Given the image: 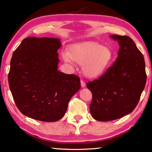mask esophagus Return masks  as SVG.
<instances>
[{"instance_id": "esophagus-1", "label": "esophagus", "mask_w": 152, "mask_h": 152, "mask_svg": "<svg viewBox=\"0 0 152 152\" xmlns=\"http://www.w3.org/2000/svg\"><path fill=\"white\" fill-rule=\"evenodd\" d=\"M80 83H81V86L82 87V88L85 87L86 84H85V82H84V81L83 80H80Z\"/></svg>"}]
</instances>
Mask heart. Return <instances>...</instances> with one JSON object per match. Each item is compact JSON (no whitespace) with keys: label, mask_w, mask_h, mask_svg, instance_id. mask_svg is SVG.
Masks as SVG:
<instances>
[{"label":"heart","mask_w":152,"mask_h":152,"mask_svg":"<svg viewBox=\"0 0 152 152\" xmlns=\"http://www.w3.org/2000/svg\"><path fill=\"white\" fill-rule=\"evenodd\" d=\"M65 61H73L83 65V71L87 76L94 78L101 75L109 67L113 59V53L108 47L95 42L76 44L71 48L70 52L63 53Z\"/></svg>","instance_id":"heart-1"}]
</instances>
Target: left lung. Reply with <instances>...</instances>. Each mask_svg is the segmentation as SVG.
Instances as JSON below:
<instances>
[{
  "label": "left lung",
  "instance_id": "8db88e82",
  "mask_svg": "<svg viewBox=\"0 0 152 152\" xmlns=\"http://www.w3.org/2000/svg\"><path fill=\"white\" fill-rule=\"evenodd\" d=\"M120 48L118 57L99 78L87 82L92 94L90 111L94 119L109 121L132 113L145 88V60L135 42L128 36L113 35Z\"/></svg>",
  "mask_w": 152,
  "mask_h": 152
}]
</instances>
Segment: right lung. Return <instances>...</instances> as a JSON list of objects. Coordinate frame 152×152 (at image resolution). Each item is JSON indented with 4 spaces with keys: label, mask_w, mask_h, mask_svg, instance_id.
I'll list each match as a JSON object with an SVG mask.
<instances>
[{
    "label": "right lung",
    "mask_w": 152,
    "mask_h": 152,
    "mask_svg": "<svg viewBox=\"0 0 152 152\" xmlns=\"http://www.w3.org/2000/svg\"><path fill=\"white\" fill-rule=\"evenodd\" d=\"M57 38H25L12 53L8 75L18 109L27 117L53 122L65 115L68 102L80 88V78L58 70Z\"/></svg>",
    "instance_id": "add662e5"
}]
</instances>
